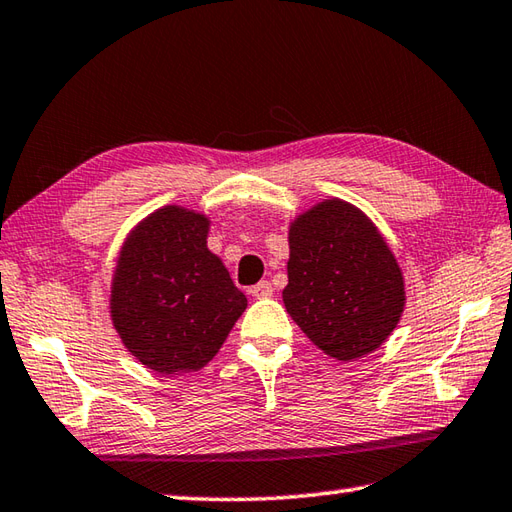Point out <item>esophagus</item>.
<instances>
[{
    "instance_id": "1",
    "label": "esophagus",
    "mask_w": 512,
    "mask_h": 512,
    "mask_svg": "<svg viewBox=\"0 0 512 512\" xmlns=\"http://www.w3.org/2000/svg\"><path fill=\"white\" fill-rule=\"evenodd\" d=\"M250 293H253V297H255V299H268V297H273L275 288L270 286L268 282H259L257 286L250 288Z\"/></svg>"
}]
</instances>
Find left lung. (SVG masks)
Here are the masks:
<instances>
[{
	"label": "left lung",
	"mask_w": 512,
	"mask_h": 512,
	"mask_svg": "<svg viewBox=\"0 0 512 512\" xmlns=\"http://www.w3.org/2000/svg\"><path fill=\"white\" fill-rule=\"evenodd\" d=\"M288 246L284 306L310 342L339 362L382 346L404 313V275L362 210L326 199L290 224Z\"/></svg>",
	"instance_id": "1"
}]
</instances>
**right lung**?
<instances>
[{"instance_id": "right-lung-1", "label": "right lung", "mask_w": 512, "mask_h": 512, "mask_svg": "<svg viewBox=\"0 0 512 512\" xmlns=\"http://www.w3.org/2000/svg\"><path fill=\"white\" fill-rule=\"evenodd\" d=\"M208 226L206 215L164 206L130 230L117 259L113 326L162 375L206 366L246 310V295L206 246Z\"/></svg>"}]
</instances>
